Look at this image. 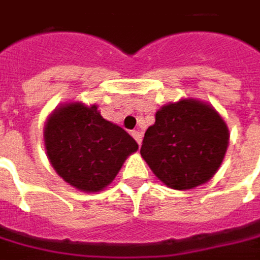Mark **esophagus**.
Masks as SVG:
<instances>
[{
    "mask_svg": "<svg viewBox=\"0 0 260 260\" xmlns=\"http://www.w3.org/2000/svg\"><path fill=\"white\" fill-rule=\"evenodd\" d=\"M132 136L135 138V140H136L139 145L142 143V133H140L139 130H133V132H132Z\"/></svg>",
    "mask_w": 260,
    "mask_h": 260,
    "instance_id": "34e87169",
    "label": "esophagus"
}]
</instances>
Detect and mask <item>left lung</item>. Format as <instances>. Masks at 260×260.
Returning a JSON list of instances; mask_svg holds the SVG:
<instances>
[{
  "label": "left lung",
  "instance_id": "8db88e82",
  "mask_svg": "<svg viewBox=\"0 0 260 260\" xmlns=\"http://www.w3.org/2000/svg\"><path fill=\"white\" fill-rule=\"evenodd\" d=\"M228 143L226 122L212 105L182 99L157 111L140 155L164 185L186 191L214 176Z\"/></svg>",
  "mask_w": 260,
  "mask_h": 260
}]
</instances>
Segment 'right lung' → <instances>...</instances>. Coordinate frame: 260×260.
<instances>
[{
    "instance_id": "obj_1",
    "label": "right lung",
    "mask_w": 260,
    "mask_h": 260,
    "mask_svg": "<svg viewBox=\"0 0 260 260\" xmlns=\"http://www.w3.org/2000/svg\"><path fill=\"white\" fill-rule=\"evenodd\" d=\"M44 145L56 173L84 192L102 191L139 148L120 125L105 120L96 105L81 102L53 111L44 127Z\"/></svg>"
}]
</instances>
